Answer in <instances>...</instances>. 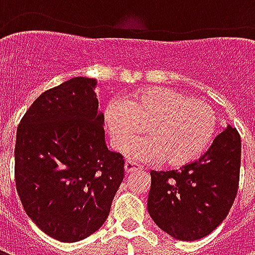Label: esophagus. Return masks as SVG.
Returning <instances> with one entry per match:
<instances>
[{
  "mask_svg": "<svg viewBox=\"0 0 255 255\" xmlns=\"http://www.w3.org/2000/svg\"><path fill=\"white\" fill-rule=\"evenodd\" d=\"M124 171H126L127 175H129V173H132V172L142 171V168H140V165H138V164H135V162L127 161V162L124 164Z\"/></svg>",
  "mask_w": 255,
  "mask_h": 255,
  "instance_id": "obj_1",
  "label": "esophagus"
}]
</instances>
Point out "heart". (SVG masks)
<instances>
[{
  "instance_id": "obj_1",
  "label": "heart",
  "mask_w": 255,
  "mask_h": 255,
  "mask_svg": "<svg viewBox=\"0 0 255 255\" xmlns=\"http://www.w3.org/2000/svg\"><path fill=\"white\" fill-rule=\"evenodd\" d=\"M105 124L116 149H124L146 129L149 138L126 149L128 158L187 165L203 154L219 127V116L209 102L166 89L135 91L124 102L106 106Z\"/></svg>"
}]
</instances>
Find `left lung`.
I'll list each match as a JSON object with an SVG mask.
<instances>
[{"label": "left lung", "instance_id": "obj_1", "mask_svg": "<svg viewBox=\"0 0 255 255\" xmlns=\"http://www.w3.org/2000/svg\"><path fill=\"white\" fill-rule=\"evenodd\" d=\"M241 136L228 124L208 151L180 171H151L147 210L177 241L202 239L219 227L235 201L241 171Z\"/></svg>", "mask_w": 255, "mask_h": 255}]
</instances>
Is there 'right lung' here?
<instances>
[{
	"mask_svg": "<svg viewBox=\"0 0 255 255\" xmlns=\"http://www.w3.org/2000/svg\"><path fill=\"white\" fill-rule=\"evenodd\" d=\"M95 79L76 76L41 94L21 119L16 188L25 213L65 243L98 231L124 177L122 154L105 142Z\"/></svg>",
	"mask_w": 255,
	"mask_h": 255,
	"instance_id": "add662e5",
	"label": "right lung"
}]
</instances>
